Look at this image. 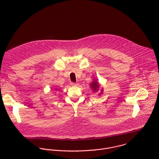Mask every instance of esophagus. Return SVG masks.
I'll use <instances>...</instances> for the list:
<instances>
[{"label": "esophagus", "mask_w": 159, "mask_h": 159, "mask_svg": "<svg viewBox=\"0 0 159 159\" xmlns=\"http://www.w3.org/2000/svg\"><path fill=\"white\" fill-rule=\"evenodd\" d=\"M70 84H71V85H72V86H75V85H77V84L76 83H75V82H71Z\"/></svg>", "instance_id": "1"}]
</instances>
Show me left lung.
Returning <instances> with one entry per match:
<instances>
[{"mask_svg":"<svg viewBox=\"0 0 159 159\" xmlns=\"http://www.w3.org/2000/svg\"><path fill=\"white\" fill-rule=\"evenodd\" d=\"M90 87H91V88L93 89V90H94V91H96V90H98V89L99 84H98V83L95 80V81H94L91 84H90Z\"/></svg>","mask_w":159,"mask_h":159,"instance_id":"1","label":"left lung"}]
</instances>
